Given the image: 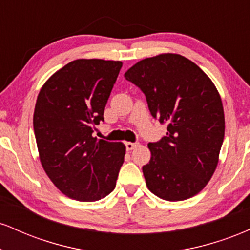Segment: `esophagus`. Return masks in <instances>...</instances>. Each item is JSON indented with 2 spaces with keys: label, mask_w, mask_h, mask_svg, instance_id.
<instances>
[{
  "label": "esophagus",
  "mask_w": 250,
  "mask_h": 250,
  "mask_svg": "<svg viewBox=\"0 0 250 250\" xmlns=\"http://www.w3.org/2000/svg\"><path fill=\"white\" fill-rule=\"evenodd\" d=\"M139 142H125V148H127L128 151H130L136 147H139Z\"/></svg>",
  "instance_id": "esophagus-1"
}]
</instances>
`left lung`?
Listing matches in <instances>:
<instances>
[{"label":"left lung","mask_w":250,"mask_h":250,"mask_svg":"<svg viewBox=\"0 0 250 250\" xmlns=\"http://www.w3.org/2000/svg\"><path fill=\"white\" fill-rule=\"evenodd\" d=\"M146 95L151 116L167 134L149 143L142 170L151 193L166 201L199 194L213 176L225 137L219 91L205 71L179 54L142 60L125 74Z\"/></svg>","instance_id":"obj_1"}]
</instances>
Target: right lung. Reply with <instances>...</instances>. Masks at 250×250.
<instances>
[{"mask_svg":"<svg viewBox=\"0 0 250 250\" xmlns=\"http://www.w3.org/2000/svg\"><path fill=\"white\" fill-rule=\"evenodd\" d=\"M122 62L80 59L44 83L34 111V133L42 167L70 199L93 202L114 190L125 161L122 142L93 136Z\"/></svg>","mask_w":250,"mask_h":250,"instance_id":"obj_1","label":"right lung"}]
</instances>
